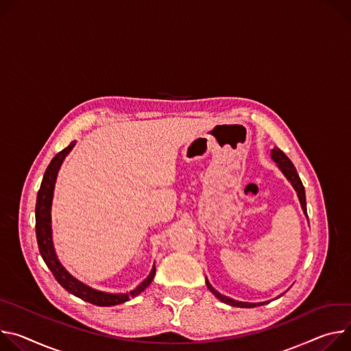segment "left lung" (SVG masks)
Listing matches in <instances>:
<instances>
[{
	"label": "left lung",
	"mask_w": 351,
	"mask_h": 351,
	"mask_svg": "<svg viewBox=\"0 0 351 351\" xmlns=\"http://www.w3.org/2000/svg\"><path fill=\"white\" fill-rule=\"evenodd\" d=\"M270 158L271 160H274L276 163V166L279 167V170L283 173V176L289 180V182L293 185L294 191L297 192V197H298V201H300V205H301V209L304 212V215L306 216V202H305V189H304V185L297 174V170L294 167V165L291 163V160L287 158V156L279 149V147H274L270 150ZM206 286L208 289L215 294V297H217L221 302L224 304H228V305H232V306H240V308H254V306H258V305H265L270 301H262V302H247V301H237L234 298H230L227 295H223L220 294L217 290H215V287L209 283L208 278H206ZM282 295V294H280ZM279 295V297H280ZM278 297V298H279Z\"/></svg>",
	"instance_id": "1"
}]
</instances>
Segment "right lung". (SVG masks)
Wrapping results in <instances>:
<instances>
[{
  "instance_id": "obj_1",
  "label": "right lung",
  "mask_w": 351,
  "mask_h": 351,
  "mask_svg": "<svg viewBox=\"0 0 351 351\" xmlns=\"http://www.w3.org/2000/svg\"><path fill=\"white\" fill-rule=\"evenodd\" d=\"M75 141L69 143L64 150L57 153L53 160L50 162L45 176L43 181L40 185V189L37 192V199H36V239H37V245L38 251H40V255L49 269L51 270V274L54 275L56 280L71 294L82 298L84 301H88L90 304L99 305V306H111V305H119L125 301H130V298L136 297L141 294L153 280L156 275V266H152V270L149 276L138 285L134 290L127 291V293H107L101 290H96L81 280H77L73 278L69 271L62 266L60 262L54 243H53V228H51V205H53V197H54V188H56V181L58 171L62 166V162L65 160L69 152L75 146Z\"/></svg>"
}]
</instances>
